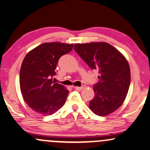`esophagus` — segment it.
Wrapping results in <instances>:
<instances>
[{
  "instance_id": "34e87169",
  "label": "esophagus",
  "mask_w": 150,
  "mask_h": 150,
  "mask_svg": "<svg viewBox=\"0 0 150 150\" xmlns=\"http://www.w3.org/2000/svg\"><path fill=\"white\" fill-rule=\"evenodd\" d=\"M83 88H84V86H75V89L77 90V91H81Z\"/></svg>"
}]
</instances>
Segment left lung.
I'll list each match as a JSON object with an SVG mask.
<instances>
[{
    "label": "left lung",
    "mask_w": 150,
    "mask_h": 150,
    "mask_svg": "<svg viewBox=\"0 0 150 150\" xmlns=\"http://www.w3.org/2000/svg\"><path fill=\"white\" fill-rule=\"evenodd\" d=\"M75 51L92 70L99 73L93 85L94 98L89 108L95 114L105 116L118 109L127 97L131 71L126 58L107 42L75 44Z\"/></svg>",
    "instance_id": "left-lung-1"
}]
</instances>
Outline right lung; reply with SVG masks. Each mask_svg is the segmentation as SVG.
<instances>
[{"mask_svg": "<svg viewBox=\"0 0 150 150\" xmlns=\"http://www.w3.org/2000/svg\"><path fill=\"white\" fill-rule=\"evenodd\" d=\"M73 47V44L46 42L25 57L19 74L21 92L25 102L36 112L51 115L64 105L69 91L52 77L59 59Z\"/></svg>", "mask_w": 150, "mask_h": 150, "instance_id": "1", "label": "right lung"}]
</instances>
